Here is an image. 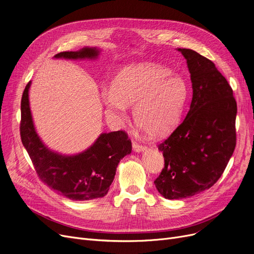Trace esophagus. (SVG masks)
Wrapping results in <instances>:
<instances>
[{"instance_id":"esophagus-1","label":"esophagus","mask_w":254,"mask_h":254,"mask_svg":"<svg viewBox=\"0 0 254 254\" xmlns=\"http://www.w3.org/2000/svg\"><path fill=\"white\" fill-rule=\"evenodd\" d=\"M131 145H133L134 150H135V151H138V152H140V151L145 149V145L141 144V143H139V142H137V141H135V140H133V142H131Z\"/></svg>"}]
</instances>
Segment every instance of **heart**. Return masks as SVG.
<instances>
[{"instance_id": "obj_1", "label": "heart", "mask_w": 254, "mask_h": 254, "mask_svg": "<svg viewBox=\"0 0 254 254\" xmlns=\"http://www.w3.org/2000/svg\"><path fill=\"white\" fill-rule=\"evenodd\" d=\"M188 95L182 75L162 65L138 64L117 73L103 101L109 112L120 117L126 107H134L136 125L147 136L160 138L178 124Z\"/></svg>"}]
</instances>
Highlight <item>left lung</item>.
Masks as SVG:
<instances>
[{"mask_svg": "<svg viewBox=\"0 0 254 254\" xmlns=\"http://www.w3.org/2000/svg\"><path fill=\"white\" fill-rule=\"evenodd\" d=\"M179 51L188 63L193 97L181 125L158 145L165 164L153 183L167 199L188 198L211 188L237 144V102L227 80L200 54Z\"/></svg>", "mask_w": 254, "mask_h": 254, "instance_id": "obj_1", "label": "left lung"}]
</instances>
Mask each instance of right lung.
I'll return each mask as SVG.
<instances>
[{
  "label": "right lung",
  "instance_id": "add662e5",
  "mask_svg": "<svg viewBox=\"0 0 254 254\" xmlns=\"http://www.w3.org/2000/svg\"><path fill=\"white\" fill-rule=\"evenodd\" d=\"M97 50L61 52L56 58H94ZM27 84L20 104V139L39 180L71 200H91L105 196L111 186L119 161L131 151V141L125 130L102 134L86 151L72 157L53 152L42 144L33 126Z\"/></svg>",
  "mask_w": 254,
  "mask_h": 254
}]
</instances>
